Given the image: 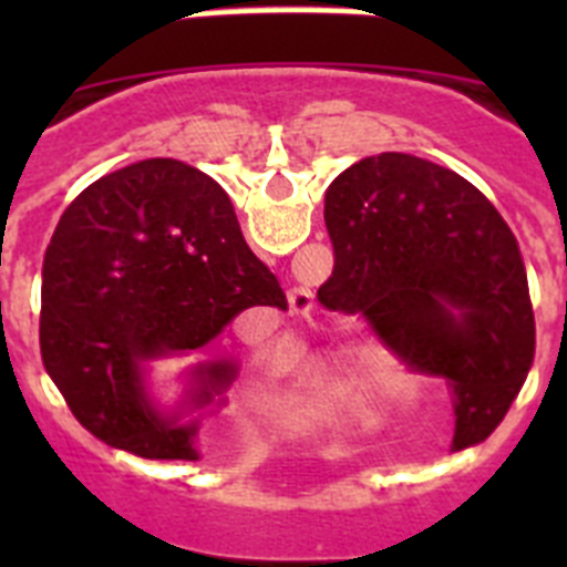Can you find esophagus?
Returning <instances> with one entry per match:
<instances>
[{"mask_svg": "<svg viewBox=\"0 0 567 567\" xmlns=\"http://www.w3.org/2000/svg\"><path fill=\"white\" fill-rule=\"evenodd\" d=\"M289 309H292V315L307 318L312 312V292L309 289H289Z\"/></svg>", "mask_w": 567, "mask_h": 567, "instance_id": "34e87169", "label": "esophagus"}]
</instances>
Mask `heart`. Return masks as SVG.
<instances>
[{
	"instance_id": "b5f03b06",
	"label": "heart",
	"mask_w": 567,
	"mask_h": 567,
	"mask_svg": "<svg viewBox=\"0 0 567 567\" xmlns=\"http://www.w3.org/2000/svg\"><path fill=\"white\" fill-rule=\"evenodd\" d=\"M300 383L309 385V392L320 394V398H327L329 389H327V380L320 374L318 365H307V369H300Z\"/></svg>"
}]
</instances>
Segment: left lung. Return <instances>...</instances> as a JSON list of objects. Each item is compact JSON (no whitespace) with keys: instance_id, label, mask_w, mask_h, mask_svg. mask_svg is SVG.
Wrapping results in <instances>:
<instances>
[{"instance_id":"1","label":"left lung","mask_w":567,"mask_h":567,"mask_svg":"<svg viewBox=\"0 0 567 567\" xmlns=\"http://www.w3.org/2000/svg\"><path fill=\"white\" fill-rule=\"evenodd\" d=\"M334 272L323 303L363 312L405 363L445 378L454 449L497 429L534 360L517 238L494 204L417 155L360 158L327 189Z\"/></svg>"}]
</instances>
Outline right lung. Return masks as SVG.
Here are the masks:
<instances>
[{"label": "right lung", "mask_w": 567, "mask_h": 567, "mask_svg": "<svg viewBox=\"0 0 567 567\" xmlns=\"http://www.w3.org/2000/svg\"><path fill=\"white\" fill-rule=\"evenodd\" d=\"M249 307L287 309L218 182L175 158L102 175L70 202L42 267V360L90 434L144 460H202L238 358L187 365L169 403L153 363L213 349Z\"/></svg>", "instance_id": "1"}]
</instances>
